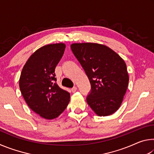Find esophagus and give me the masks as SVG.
<instances>
[{"instance_id": "1", "label": "esophagus", "mask_w": 154, "mask_h": 154, "mask_svg": "<svg viewBox=\"0 0 154 154\" xmlns=\"http://www.w3.org/2000/svg\"><path fill=\"white\" fill-rule=\"evenodd\" d=\"M77 87H73L71 89V91H72V92H73V93H75V92H76L77 91Z\"/></svg>"}]
</instances>
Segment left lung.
Segmentation results:
<instances>
[{"label": "left lung", "mask_w": 154, "mask_h": 154, "mask_svg": "<svg viewBox=\"0 0 154 154\" xmlns=\"http://www.w3.org/2000/svg\"><path fill=\"white\" fill-rule=\"evenodd\" d=\"M71 48L90 80L88 104L99 116L113 114L120 106L128 85L124 60L100 44L73 43Z\"/></svg>", "instance_id": "8db88e82"}]
</instances>
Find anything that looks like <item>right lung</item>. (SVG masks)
Masks as SVG:
<instances>
[{"mask_svg":"<svg viewBox=\"0 0 154 154\" xmlns=\"http://www.w3.org/2000/svg\"><path fill=\"white\" fill-rule=\"evenodd\" d=\"M64 43L49 44L33 53L23 67L20 89L28 106L47 119L58 117L69 105L70 93L56 83L55 69L63 56Z\"/></svg>","mask_w":154,"mask_h":154,"instance_id":"1","label":"right lung"}]
</instances>
